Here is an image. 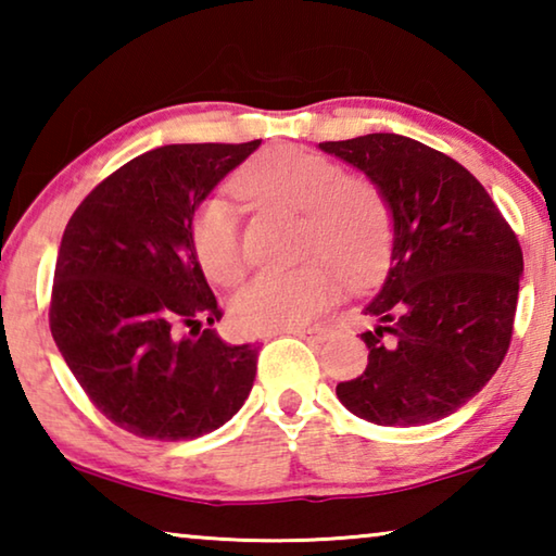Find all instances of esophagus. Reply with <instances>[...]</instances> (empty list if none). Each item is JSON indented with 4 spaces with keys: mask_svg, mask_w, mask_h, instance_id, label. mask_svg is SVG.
<instances>
[{
    "mask_svg": "<svg viewBox=\"0 0 556 556\" xmlns=\"http://www.w3.org/2000/svg\"><path fill=\"white\" fill-rule=\"evenodd\" d=\"M285 333H294L299 338H306V341H324V338L331 333V326L316 324V326H308V328H291V331H285Z\"/></svg>",
    "mask_w": 556,
    "mask_h": 556,
    "instance_id": "obj_1",
    "label": "esophagus"
}]
</instances>
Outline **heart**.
<instances>
[{"instance_id": "b5f03b06", "label": "heart", "mask_w": 556, "mask_h": 556, "mask_svg": "<svg viewBox=\"0 0 556 556\" xmlns=\"http://www.w3.org/2000/svg\"><path fill=\"white\" fill-rule=\"evenodd\" d=\"M238 193L269 208L301 213V255L306 265L262 271L235 294L232 321L244 331H291L331 304L338 271L348 281L378 275L392 244V208L382 186L363 174H345L324 154L275 147L257 154L235 176ZM191 248L205 277L232 287L244 275L238 211L220 195L193 213Z\"/></svg>"}]
</instances>
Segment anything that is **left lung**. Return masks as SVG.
Returning a JSON list of instances; mask_svg holds the SVG:
<instances>
[{"label": "left lung", "mask_w": 556, "mask_h": 556, "mask_svg": "<svg viewBox=\"0 0 556 556\" xmlns=\"http://www.w3.org/2000/svg\"><path fill=\"white\" fill-rule=\"evenodd\" d=\"M388 195L394 242L382 287L365 304L368 365L336 394L380 427L444 419L485 388L510 348L522 250L481 181L402 135L318 144Z\"/></svg>", "instance_id": "1"}]
</instances>
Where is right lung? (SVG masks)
Here are the masks:
<instances>
[{
  "label": "right lung",
  "instance_id": "1",
  "mask_svg": "<svg viewBox=\"0 0 556 556\" xmlns=\"http://www.w3.org/2000/svg\"><path fill=\"white\" fill-rule=\"evenodd\" d=\"M260 142L139 154L92 188L65 225L51 336L90 402L129 434L203 437L248 400L257 348L203 328L223 312L193 255L191 220Z\"/></svg>",
  "mask_w": 556,
  "mask_h": 556
}]
</instances>
